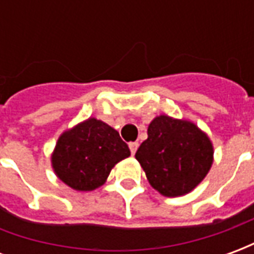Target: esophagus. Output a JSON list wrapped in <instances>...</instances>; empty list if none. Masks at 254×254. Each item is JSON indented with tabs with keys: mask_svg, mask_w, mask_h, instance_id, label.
<instances>
[{
	"mask_svg": "<svg viewBox=\"0 0 254 254\" xmlns=\"http://www.w3.org/2000/svg\"><path fill=\"white\" fill-rule=\"evenodd\" d=\"M129 148H130V152H132V155L136 154V151H137V148H138V143H137V141H133V143H129Z\"/></svg>",
	"mask_w": 254,
	"mask_h": 254,
	"instance_id": "1",
	"label": "esophagus"
}]
</instances>
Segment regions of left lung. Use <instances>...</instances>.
I'll return each instance as SVG.
<instances>
[{
  "instance_id": "left-lung-1",
  "label": "left lung",
  "mask_w": 254,
  "mask_h": 254,
  "mask_svg": "<svg viewBox=\"0 0 254 254\" xmlns=\"http://www.w3.org/2000/svg\"><path fill=\"white\" fill-rule=\"evenodd\" d=\"M147 133L136 159L149 185L166 197L190 193L213 163V145L207 133L194 122L166 114L155 117Z\"/></svg>"
}]
</instances>
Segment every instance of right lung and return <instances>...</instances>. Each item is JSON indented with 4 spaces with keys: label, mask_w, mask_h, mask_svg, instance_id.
<instances>
[{
    "label": "right lung",
    "mask_w": 254,
    "mask_h": 254,
    "mask_svg": "<svg viewBox=\"0 0 254 254\" xmlns=\"http://www.w3.org/2000/svg\"><path fill=\"white\" fill-rule=\"evenodd\" d=\"M129 156V147L120 133L91 117L61 133L53 149L52 167L65 185L89 191L102 187L111 169Z\"/></svg>",
    "instance_id": "right-lung-1"
}]
</instances>
